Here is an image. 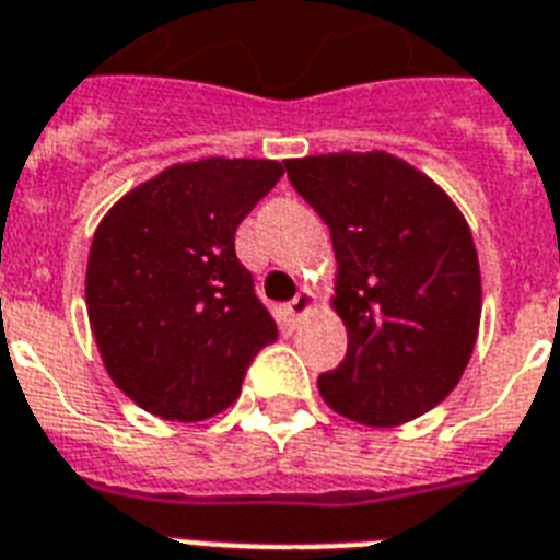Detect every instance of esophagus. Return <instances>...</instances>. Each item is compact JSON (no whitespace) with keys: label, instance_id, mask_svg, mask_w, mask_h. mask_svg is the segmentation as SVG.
<instances>
[{"label":"esophagus","instance_id":"obj_1","mask_svg":"<svg viewBox=\"0 0 560 560\" xmlns=\"http://www.w3.org/2000/svg\"><path fill=\"white\" fill-rule=\"evenodd\" d=\"M314 305H317V296H314V290L302 288L296 293V299L293 302H288V308H284V317H288L290 326H299L302 319L308 317L311 311H314Z\"/></svg>","mask_w":560,"mask_h":560}]
</instances>
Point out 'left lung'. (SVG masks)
<instances>
[{
  "instance_id": "1",
  "label": "left lung",
  "mask_w": 560,
  "mask_h": 560,
  "mask_svg": "<svg viewBox=\"0 0 560 560\" xmlns=\"http://www.w3.org/2000/svg\"><path fill=\"white\" fill-rule=\"evenodd\" d=\"M290 185L335 246V305L347 358L317 378L331 411L402 425L455 390L476 349L481 272L458 205L390 152L290 158Z\"/></svg>"
}]
</instances>
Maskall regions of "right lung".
Segmentation results:
<instances>
[{"mask_svg": "<svg viewBox=\"0 0 560 560\" xmlns=\"http://www.w3.org/2000/svg\"><path fill=\"white\" fill-rule=\"evenodd\" d=\"M284 176L267 158H202L128 190L96 225L84 302L102 364L161 420L196 422L241 396L279 337L234 255L243 217Z\"/></svg>", "mask_w": 560, "mask_h": 560, "instance_id": "obj_1", "label": "right lung"}]
</instances>
